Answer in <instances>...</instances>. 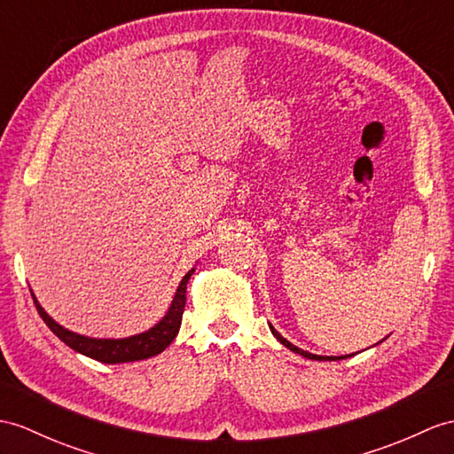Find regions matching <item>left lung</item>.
I'll return each mask as SVG.
<instances>
[{"instance_id":"left-lung-1","label":"left lung","mask_w":454,"mask_h":454,"mask_svg":"<svg viewBox=\"0 0 454 454\" xmlns=\"http://www.w3.org/2000/svg\"><path fill=\"white\" fill-rule=\"evenodd\" d=\"M270 329H271V333L275 335V339H278V340L281 342V345H285L286 348L296 352V355H301V356H304V358H310V360H345V358H348V356H355V355H347V356H319V355H312V352H306V350H302V348H298V347L293 345V342H289L285 337H281V335L278 333V331H275L273 325H270Z\"/></svg>"}]
</instances>
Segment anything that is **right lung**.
Masks as SVG:
<instances>
[{
	"instance_id": "obj_1",
	"label": "right lung",
	"mask_w": 454,
	"mask_h": 454,
	"mask_svg": "<svg viewBox=\"0 0 454 454\" xmlns=\"http://www.w3.org/2000/svg\"><path fill=\"white\" fill-rule=\"evenodd\" d=\"M194 273V268L184 275L183 281L176 286V293L173 296V302L169 306L168 314H165L160 322L150 327L144 333L132 335L127 339H92V337H84L79 333H73V331L65 329L55 322L53 317L46 314V310L40 306L36 301V296L32 294V301L36 304V310L40 317L46 322V325L58 335L65 345L71 347L73 350L81 352V355L94 358L98 362L104 364H119V362H135V360H144V358H152L160 355L165 348H168L173 339L179 333L181 327V319L184 312V304H186V283H189L191 275Z\"/></svg>"
}]
</instances>
